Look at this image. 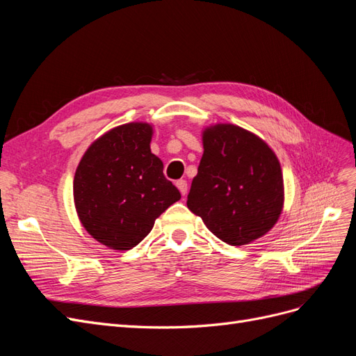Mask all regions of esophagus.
<instances>
[{"mask_svg": "<svg viewBox=\"0 0 356 356\" xmlns=\"http://www.w3.org/2000/svg\"><path fill=\"white\" fill-rule=\"evenodd\" d=\"M177 187H178V190H179V193L182 196H186L187 195V181L186 179H179V181H177Z\"/></svg>", "mask_w": 356, "mask_h": 356, "instance_id": "1", "label": "esophagus"}]
</instances>
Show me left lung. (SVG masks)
<instances>
[{"label":"left lung","mask_w":356,"mask_h":356,"mask_svg":"<svg viewBox=\"0 0 356 356\" xmlns=\"http://www.w3.org/2000/svg\"><path fill=\"white\" fill-rule=\"evenodd\" d=\"M202 144L188 209L229 245H248L263 238L275 227L285 202L276 153L264 139L232 123L204 127Z\"/></svg>","instance_id":"8db88e82"}]
</instances>
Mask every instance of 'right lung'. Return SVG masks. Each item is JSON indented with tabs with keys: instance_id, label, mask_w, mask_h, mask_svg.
<instances>
[{
	"instance_id": "1",
	"label": "right lung",
	"mask_w": 356,
	"mask_h": 356,
	"mask_svg": "<svg viewBox=\"0 0 356 356\" xmlns=\"http://www.w3.org/2000/svg\"><path fill=\"white\" fill-rule=\"evenodd\" d=\"M152 123L115 126L86 149L75 169L74 204L84 230L114 251L132 250L181 199L152 153Z\"/></svg>"
}]
</instances>
